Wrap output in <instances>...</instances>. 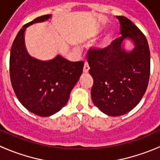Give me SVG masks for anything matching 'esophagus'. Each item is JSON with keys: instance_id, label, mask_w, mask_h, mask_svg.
Listing matches in <instances>:
<instances>
[{"instance_id": "obj_1", "label": "esophagus", "mask_w": 160, "mask_h": 160, "mask_svg": "<svg viewBox=\"0 0 160 160\" xmlns=\"http://www.w3.org/2000/svg\"><path fill=\"white\" fill-rule=\"evenodd\" d=\"M89 70H90V67H89V65L87 64V62L85 63L84 65V67H83V72L85 73H87L89 72Z\"/></svg>"}]
</instances>
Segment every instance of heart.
Returning <instances> with one entry per match:
<instances>
[{
	"label": "heart",
	"mask_w": 160,
	"mask_h": 160,
	"mask_svg": "<svg viewBox=\"0 0 160 160\" xmlns=\"http://www.w3.org/2000/svg\"><path fill=\"white\" fill-rule=\"evenodd\" d=\"M97 35H98V32H93L90 33V35L89 36V38H90V39H94V38H95L96 37H97ZM111 37H112L111 32H108V33L106 34L105 38H103L102 42L98 46V49H99L100 50H103V49L107 47L108 43L110 42V41L111 40Z\"/></svg>",
	"instance_id": "1"
}]
</instances>
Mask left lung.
<instances>
[{
  "label": "left lung",
  "mask_w": 160,
  "mask_h": 160,
  "mask_svg": "<svg viewBox=\"0 0 160 160\" xmlns=\"http://www.w3.org/2000/svg\"><path fill=\"white\" fill-rule=\"evenodd\" d=\"M122 36L103 50L90 49L87 58L94 79V105L110 116H120L135 108L148 88L150 49L146 37L128 18L117 16ZM131 39L132 51L126 52L124 40Z\"/></svg>",
  "instance_id": "8db88e82"
}]
</instances>
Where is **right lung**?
Wrapping results in <instances>:
<instances>
[{
	"mask_svg": "<svg viewBox=\"0 0 160 160\" xmlns=\"http://www.w3.org/2000/svg\"><path fill=\"white\" fill-rule=\"evenodd\" d=\"M50 17L44 15L24 25L12 43L9 59L11 83L17 98L28 111L41 117L53 115L66 105L84 66L82 61L70 62L59 54L42 61L28 53L25 45L26 28Z\"/></svg>",
	"mask_w": 160,
	"mask_h": 160,
	"instance_id": "1",
	"label": "right lung"
}]
</instances>
